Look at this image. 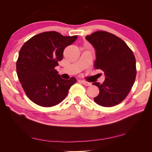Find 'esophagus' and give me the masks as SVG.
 Returning <instances> with one entry per match:
<instances>
[{"label":"esophagus","mask_w":152,"mask_h":152,"mask_svg":"<svg viewBox=\"0 0 152 152\" xmlns=\"http://www.w3.org/2000/svg\"><path fill=\"white\" fill-rule=\"evenodd\" d=\"M82 84L85 85L86 86H90L91 85V83H90V82H88L85 81V80H82Z\"/></svg>","instance_id":"1"}]
</instances>
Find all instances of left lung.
Instances as JSON below:
<instances>
[{
  "label": "left lung",
  "mask_w": 152,
  "mask_h": 152,
  "mask_svg": "<svg viewBox=\"0 0 152 152\" xmlns=\"http://www.w3.org/2000/svg\"><path fill=\"white\" fill-rule=\"evenodd\" d=\"M86 39L95 50L94 67L102 70L105 75L103 84L93 83L99 90L94 101L104 107L117 105L127 97L134 83V55L124 40L107 31H96Z\"/></svg>",
  "instance_id": "8db88e82"
}]
</instances>
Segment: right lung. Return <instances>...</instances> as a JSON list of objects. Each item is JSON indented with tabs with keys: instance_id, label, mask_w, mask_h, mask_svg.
<instances>
[{
	"instance_id": "right-lung-1",
	"label": "right lung",
	"mask_w": 152,
	"mask_h": 152,
	"mask_svg": "<svg viewBox=\"0 0 152 152\" xmlns=\"http://www.w3.org/2000/svg\"><path fill=\"white\" fill-rule=\"evenodd\" d=\"M77 36H63L58 32L45 31L36 35L21 48L16 62L20 83L28 98L41 107H50L66 98L77 79H63L54 68L63 56V50Z\"/></svg>"
}]
</instances>
